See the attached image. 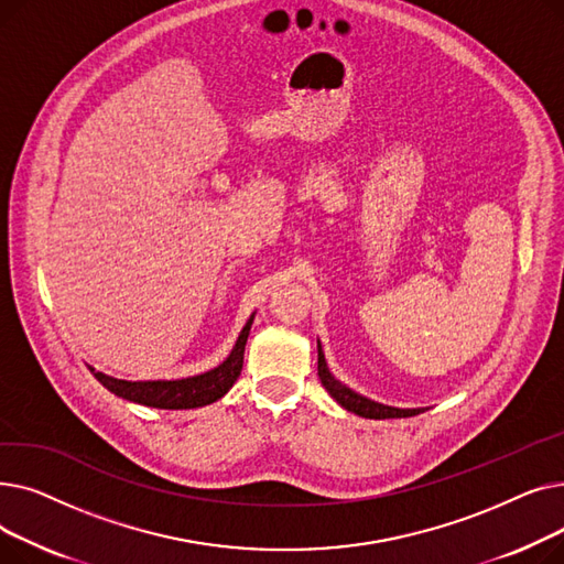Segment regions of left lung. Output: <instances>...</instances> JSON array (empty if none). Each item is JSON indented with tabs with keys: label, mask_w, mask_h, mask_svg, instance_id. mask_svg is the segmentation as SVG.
Instances as JSON below:
<instances>
[{
	"label": "left lung",
	"mask_w": 564,
	"mask_h": 564,
	"mask_svg": "<svg viewBox=\"0 0 564 564\" xmlns=\"http://www.w3.org/2000/svg\"><path fill=\"white\" fill-rule=\"evenodd\" d=\"M317 375H319V381L322 387L329 391V395L347 411L357 413V416H364V419H375V421H383V419H409V416H419V413H423L425 409L419 406V409H400V406H389V404H381V402H375L357 391H351L349 387H345L343 381H338L329 366H327V359H324V351H322V345L317 340Z\"/></svg>",
	"instance_id": "left-lung-1"
}]
</instances>
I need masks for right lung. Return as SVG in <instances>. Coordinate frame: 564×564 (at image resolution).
Instances as JSON below:
<instances>
[{
	"label": "right lung",
	"instance_id": "obj_1",
	"mask_svg": "<svg viewBox=\"0 0 564 564\" xmlns=\"http://www.w3.org/2000/svg\"><path fill=\"white\" fill-rule=\"evenodd\" d=\"M256 313L247 319L242 327L240 336H237L232 349L228 357L213 370L194 375V377H183V379H148V381H128V379H116L105 372H98L94 366H88L91 375L102 383L107 391L113 395L143 404V406H153V409H196L213 404L219 398H224L232 383L237 381L242 372L245 364V345L251 332Z\"/></svg>",
	"mask_w": 564,
	"mask_h": 564
}]
</instances>
